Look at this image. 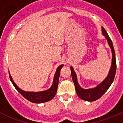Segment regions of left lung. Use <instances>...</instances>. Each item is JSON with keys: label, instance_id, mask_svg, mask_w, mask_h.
Wrapping results in <instances>:
<instances>
[{"label": "left lung", "instance_id": "left-lung-1", "mask_svg": "<svg viewBox=\"0 0 123 123\" xmlns=\"http://www.w3.org/2000/svg\"><path fill=\"white\" fill-rule=\"evenodd\" d=\"M102 32L103 35L105 37V38L107 40L108 44L111 48V53H112V61H111V68L110 69L107 76L106 77V78L104 79V81L94 88L87 89H83L80 86V85L78 83L77 75L75 71H74L73 68L72 67H70L71 76H72L73 81L74 84L75 89L76 91L77 94H78L79 98L84 100L88 101V102H93V101L97 100L105 94V92L108 89V88L111 85V84L114 80V78H115V73H116L117 63H116L115 50H114L112 41L110 38L109 36L108 35L106 30L103 27H102Z\"/></svg>", "mask_w": 123, "mask_h": 123}]
</instances>
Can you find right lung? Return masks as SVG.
I'll use <instances>...</instances> for the list:
<instances>
[{"label": "right lung", "instance_id": "add662e5", "mask_svg": "<svg viewBox=\"0 0 123 123\" xmlns=\"http://www.w3.org/2000/svg\"><path fill=\"white\" fill-rule=\"evenodd\" d=\"M63 67V65H61L56 69V72L54 75V81H53V84H52V86L49 89L40 91V92H28V91H25L21 89L15 83L12 78L11 76L9 71H8V73H9V76L11 82H12L13 85L14 86L15 89L18 91L19 94H21L28 100L30 101L32 103L41 104V103L49 102L54 98L56 95L57 88H58V81H59L60 74V70Z\"/></svg>", "mask_w": 123, "mask_h": 123}]
</instances>
